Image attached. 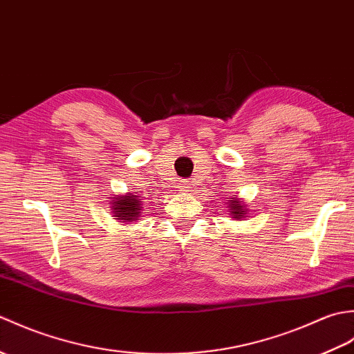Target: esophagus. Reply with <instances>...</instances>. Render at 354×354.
<instances>
[{
  "label": "esophagus",
  "mask_w": 354,
  "mask_h": 354,
  "mask_svg": "<svg viewBox=\"0 0 354 354\" xmlns=\"http://www.w3.org/2000/svg\"><path fill=\"white\" fill-rule=\"evenodd\" d=\"M178 189L181 192H190L192 190V184L189 181H181L178 185Z\"/></svg>",
  "instance_id": "1"
}]
</instances>
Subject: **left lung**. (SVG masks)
<instances>
[{"mask_svg": "<svg viewBox=\"0 0 354 354\" xmlns=\"http://www.w3.org/2000/svg\"><path fill=\"white\" fill-rule=\"evenodd\" d=\"M228 209H230V216L234 217L236 221L245 219L248 217V208L243 201H240L239 198H231L228 202Z\"/></svg>", "mask_w": 354, "mask_h": 354, "instance_id": "obj_1", "label": "left lung"}]
</instances>
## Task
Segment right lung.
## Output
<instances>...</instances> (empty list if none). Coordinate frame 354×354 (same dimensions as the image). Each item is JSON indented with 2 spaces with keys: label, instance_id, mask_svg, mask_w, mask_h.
<instances>
[{
  "label": "right lung",
  "instance_id": "add662e5",
  "mask_svg": "<svg viewBox=\"0 0 354 354\" xmlns=\"http://www.w3.org/2000/svg\"><path fill=\"white\" fill-rule=\"evenodd\" d=\"M109 205L112 217L122 223L141 221L142 212H145V204H142L141 196L133 193L114 194Z\"/></svg>",
  "mask_w": 354,
  "mask_h": 354
}]
</instances>
